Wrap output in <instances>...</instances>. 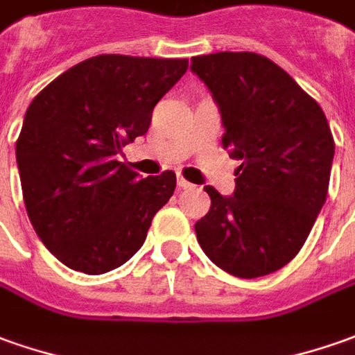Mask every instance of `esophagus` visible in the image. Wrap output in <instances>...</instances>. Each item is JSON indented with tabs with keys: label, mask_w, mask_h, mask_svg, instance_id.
<instances>
[{
	"label": "esophagus",
	"mask_w": 355,
	"mask_h": 355,
	"mask_svg": "<svg viewBox=\"0 0 355 355\" xmlns=\"http://www.w3.org/2000/svg\"><path fill=\"white\" fill-rule=\"evenodd\" d=\"M177 184H178V188H192V182H188L184 177H178Z\"/></svg>",
	"instance_id": "1"
}]
</instances>
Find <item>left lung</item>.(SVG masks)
Segmentation results:
<instances>
[{
  "label": "left lung",
  "instance_id": "obj_1",
  "mask_svg": "<svg viewBox=\"0 0 355 355\" xmlns=\"http://www.w3.org/2000/svg\"><path fill=\"white\" fill-rule=\"evenodd\" d=\"M190 69L221 112V144L239 159L233 196L214 187L196 221L208 259L237 278L286 266L309 237L329 192L334 139L319 103L254 52L194 56Z\"/></svg>",
  "mask_w": 355,
  "mask_h": 355
}]
</instances>
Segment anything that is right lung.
<instances>
[{"mask_svg": "<svg viewBox=\"0 0 355 355\" xmlns=\"http://www.w3.org/2000/svg\"><path fill=\"white\" fill-rule=\"evenodd\" d=\"M188 60L103 54L69 67L26 108L17 139L26 214L67 268L105 274L141 248L177 175L139 178L118 161Z\"/></svg>", "mask_w": 355, "mask_h": 355, "instance_id": "add662e5", "label": "right lung"}]
</instances>
